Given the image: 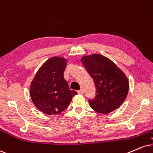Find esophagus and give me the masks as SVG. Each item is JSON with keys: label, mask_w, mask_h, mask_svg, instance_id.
<instances>
[{"label": "esophagus", "mask_w": 153, "mask_h": 153, "mask_svg": "<svg viewBox=\"0 0 153 153\" xmlns=\"http://www.w3.org/2000/svg\"><path fill=\"white\" fill-rule=\"evenodd\" d=\"M78 93L79 94H84V91L82 90V89H80V90L78 91Z\"/></svg>", "instance_id": "34e87169"}]
</instances>
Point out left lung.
<instances>
[{
	"label": "left lung",
	"mask_w": 153,
	"mask_h": 153,
	"mask_svg": "<svg viewBox=\"0 0 153 153\" xmlns=\"http://www.w3.org/2000/svg\"><path fill=\"white\" fill-rule=\"evenodd\" d=\"M82 64L96 86V97L89 100L95 112L106 114L123 103L129 91V80L125 73L110 59L94 53L84 56Z\"/></svg>",
	"instance_id": "1"
}]
</instances>
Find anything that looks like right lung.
Here are the masks:
<instances>
[{"label":"right lung","instance_id":"add662e5","mask_svg":"<svg viewBox=\"0 0 153 153\" xmlns=\"http://www.w3.org/2000/svg\"><path fill=\"white\" fill-rule=\"evenodd\" d=\"M67 59L53 56L39 68L30 83V96L36 107L48 115L61 113L76 91L70 90L64 78Z\"/></svg>","mask_w":153,"mask_h":153}]
</instances>
